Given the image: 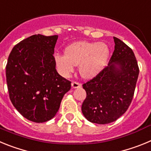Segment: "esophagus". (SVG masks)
<instances>
[{
	"instance_id": "esophagus-1",
	"label": "esophagus",
	"mask_w": 151,
	"mask_h": 151,
	"mask_svg": "<svg viewBox=\"0 0 151 151\" xmlns=\"http://www.w3.org/2000/svg\"><path fill=\"white\" fill-rule=\"evenodd\" d=\"M72 87L73 88H80L81 87V84L78 83L77 82H72Z\"/></svg>"
}]
</instances>
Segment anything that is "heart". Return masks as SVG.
<instances>
[{"label":"heart","instance_id":"heart-1","mask_svg":"<svg viewBox=\"0 0 151 151\" xmlns=\"http://www.w3.org/2000/svg\"><path fill=\"white\" fill-rule=\"evenodd\" d=\"M109 48L104 43L88 41L76 42L65 50V54H56L55 61L60 73L67 76L79 65V73L84 78H92L104 67L109 57Z\"/></svg>","mask_w":151,"mask_h":151}]
</instances>
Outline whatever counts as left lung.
<instances>
[{"label": "left lung", "mask_w": 151, "mask_h": 151, "mask_svg": "<svg viewBox=\"0 0 151 151\" xmlns=\"http://www.w3.org/2000/svg\"><path fill=\"white\" fill-rule=\"evenodd\" d=\"M113 39L114 51L107 66L82 85L86 98L82 111L93 123H110L123 115L135 90L139 68L134 52L120 39Z\"/></svg>", "instance_id": "8db88e82"}]
</instances>
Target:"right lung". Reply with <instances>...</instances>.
<instances>
[{"label":"right lung","mask_w":151,"mask_h":151,"mask_svg":"<svg viewBox=\"0 0 151 151\" xmlns=\"http://www.w3.org/2000/svg\"><path fill=\"white\" fill-rule=\"evenodd\" d=\"M58 35H34L12 49L6 66L10 99L22 116L35 122L51 119L71 82L56 70L54 47Z\"/></svg>","instance_id":"add662e5"}]
</instances>
